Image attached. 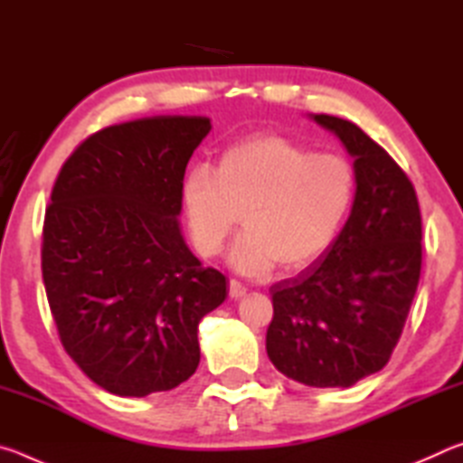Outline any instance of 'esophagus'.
Segmentation results:
<instances>
[{
  "label": "esophagus",
  "instance_id": "esophagus-1",
  "mask_svg": "<svg viewBox=\"0 0 463 463\" xmlns=\"http://www.w3.org/2000/svg\"><path fill=\"white\" fill-rule=\"evenodd\" d=\"M229 294H231V298H234V300H239V298L247 294V286L241 284L239 279H231L229 281Z\"/></svg>",
  "mask_w": 463,
  "mask_h": 463
}]
</instances>
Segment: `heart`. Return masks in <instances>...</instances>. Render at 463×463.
Masks as SVG:
<instances>
[{"label": "heart", "instance_id": "1", "mask_svg": "<svg viewBox=\"0 0 463 463\" xmlns=\"http://www.w3.org/2000/svg\"><path fill=\"white\" fill-rule=\"evenodd\" d=\"M357 175L347 159L276 135L253 137L222 155L216 171L195 165L182 203L195 250L214 257L237 224L245 232L229 261L245 276L281 263L300 271L331 249L354 213Z\"/></svg>", "mask_w": 463, "mask_h": 463}]
</instances>
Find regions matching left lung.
<instances>
[{
    "label": "left lung",
    "instance_id": "obj_1",
    "mask_svg": "<svg viewBox=\"0 0 463 463\" xmlns=\"http://www.w3.org/2000/svg\"><path fill=\"white\" fill-rule=\"evenodd\" d=\"M310 118L354 156L357 200L335 245L271 286L265 349L304 386L349 388L380 372L401 339L420 278V210L411 179L357 124Z\"/></svg>",
    "mask_w": 463,
    "mask_h": 463
}]
</instances>
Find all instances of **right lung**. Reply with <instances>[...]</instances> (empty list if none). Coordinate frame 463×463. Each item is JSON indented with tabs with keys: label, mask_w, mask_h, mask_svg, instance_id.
<instances>
[{
	"label": "right lung",
	"mask_w": 463,
	"mask_h": 463,
	"mask_svg": "<svg viewBox=\"0 0 463 463\" xmlns=\"http://www.w3.org/2000/svg\"><path fill=\"white\" fill-rule=\"evenodd\" d=\"M213 128L153 116L96 132L61 167L43 229V279L62 347L116 396L179 386L200 364L198 325L226 298L179 229L182 184Z\"/></svg>",
	"instance_id": "obj_1"
}]
</instances>
